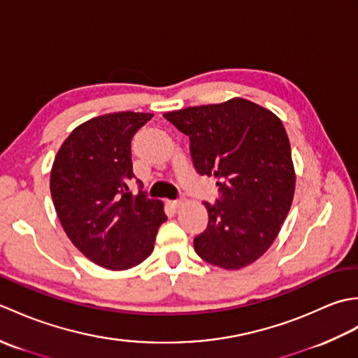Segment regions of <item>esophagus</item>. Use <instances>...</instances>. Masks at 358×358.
<instances>
[{"label": "esophagus", "mask_w": 358, "mask_h": 358, "mask_svg": "<svg viewBox=\"0 0 358 358\" xmlns=\"http://www.w3.org/2000/svg\"><path fill=\"white\" fill-rule=\"evenodd\" d=\"M181 204H183V200H169V206H172L173 209H178Z\"/></svg>", "instance_id": "1"}]
</instances>
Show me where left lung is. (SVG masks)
Listing matches in <instances>:
<instances>
[{
  "instance_id": "obj_1",
  "label": "left lung",
  "mask_w": 358,
  "mask_h": 358,
  "mask_svg": "<svg viewBox=\"0 0 358 358\" xmlns=\"http://www.w3.org/2000/svg\"><path fill=\"white\" fill-rule=\"evenodd\" d=\"M191 141L200 175H214L220 199L204 201L209 222L195 252L223 269H241L277 238L295 191L291 144L280 118L245 98L163 115Z\"/></svg>"
}]
</instances>
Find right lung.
Wrapping results in <instances>:
<instances>
[{
	"mask_svg": "<svg viewBox=\"0 0 358 358\" xmlns=\"http://www.w3.org/2000/svg\"><path fill=\"white\" fill-rule=\"evenodd\" d=\"M154 117L143 112L106 113L73 129L50 172V194L67 237L90 262L112 271L131 269L152 254L163 203L129 185L131 143Z\"/></svg>",
	"mask_w": 358,
	"mask_h": 358,
	"instance_id": "right-lung-1",
	"label": "right lung"
}]
</instances>
